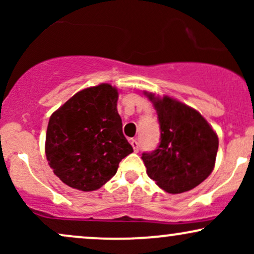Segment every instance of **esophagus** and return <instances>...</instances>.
<instances>
[{
	"instance_id": "34e87169",
	"label": "esophagus",
	"mask_w": 254,
	"mask_h": 254,
	"mask_svg": "<svg viewBox=\"0 0 254 254\" xmlns=\"http://www.w3.org/2000/svg\"><path fill=\"white\" fill-rule=\"evenodd\" d=\"M130 143H131V145H132L133 151H135V153H137V151L139 150V144H138V142H137V139H131Z\"/></svg>"
}]
</instances>
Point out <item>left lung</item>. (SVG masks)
<instances>
[{
  "instance_id": "left-lung-1",
  "label": "left lung",
  "mask_w": 254,
  "mask_h": 254,
  "mask_svg": "<svg viewBox=\"0 0 254 254\" xmlns=\"http://www.w3.org/2000/svg\"><path fill=\"white\" fill-rule=\"evenodd\" d=\"M153 101L160 124V143L151 153L142 154L147 174L168 193L190 191L214 170L218 137L203 116L176 99Z\"/></svg>"
}]
</instances>
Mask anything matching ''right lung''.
<instances>
[{
  "instance_id": "right-lung-1",
  "label": "right lung",
  "mask_w": 254,
  "mask_h": 254,
  "mask_svg": "<svg viewBox=\"0 0 254 254\" xmlns=\"http://www.w3.org/2000/svg\"><path fill=\"white\" fill-rule=\"evenodd\" d=\"M118 90L109 83L76 93L50 117L45 153L54 173L81 191H94L133 151L122 130Z\"/></svg>"
}]
</instances>
